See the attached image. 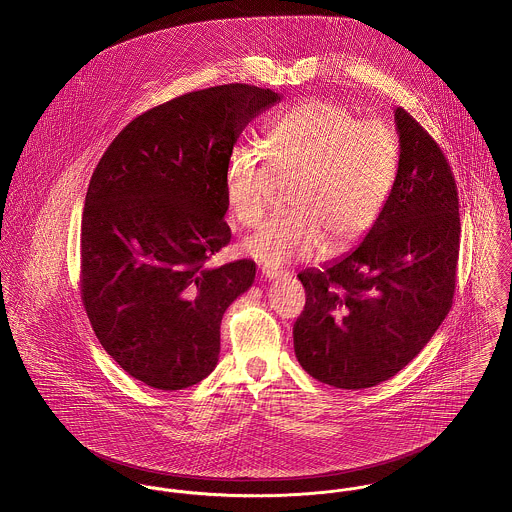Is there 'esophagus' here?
Here are the masks:
<instances>
[{
    "instance_id": "obj_1",
    "label": "esophagus",
    "mask_w": 512,
    "mask_h": 512,
    "mask_svg": "<svg viewBox=\"0 0 512 512\" xmlns=\"http://www.w3.org/2000/svg\"><path fill=\"white\" fill-rule=\"evenodd\" d=\"M261 276H263V278H269V280H275V278H282L284 271L273 269V267H263V269H261Z\"/></svg>"
}]
</instances>
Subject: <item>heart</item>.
Returning <instances> with one entry per match:
<instances>
[{
  "mask_svg": "<svg viewBox=\"0 0 512 512\" xmlns=\"http://www.w3.org/2000/svg\"><path fill=\"white\" fill-rule=\"evenodd\" d=\"M267 150L241 146L226 173L237 222L257 226L275 195L276 177H294L292 212L243 241V253L267 267L321 257L353 245L380 218L397 175L399 144L380 120H356L331 101H306L276 120Z\"/></svg>",
  "mask_w": 512,
  "mask_h": 512,
  "instance_id": "b5f03b06",
  "label": "heart"
}]
</instances>
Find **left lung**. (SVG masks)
<instances>
[{
	"label": "left lung",
	"mask_w": 512,
	"mask_h": 512,
	"mask_svg": "<svg viewBox=\"0 0 512 512\" xmlns=\"http://www.w3.org/2000/svg\"><path fill=\"white\" fill-rule=\"evenodd\" d=\"M399 163L390 198L345 257L298 278L304 312L294 353L315 380L362 390L390 380L431 341L452 308L460 251L458 191L431 134L394 111Z\"/></svg>",
	"instance_id": "8db88e82"
}]
</instances>
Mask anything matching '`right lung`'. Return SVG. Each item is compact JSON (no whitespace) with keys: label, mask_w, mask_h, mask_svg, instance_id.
I'll list each match as a JSON object with an SVG mask.
<instances>
[{"label":"right lung","mask_w":512,"mask_h":512,"mask_svg":"<svg viewBox=\"0 0 512 512\" xmlns=\"http://www.w3.org/2000/svg\"><path fill=\"white\" fill-rule=\"evenodd\" d=\"M280 101L230 83L134 118L97 163L81 220V300L118 366L150 388L195 386L218 364L220 323L255 280L230 243L226 173L241 130Z\"/></svg>","instance_id":"obj_1"}]
</instances>
